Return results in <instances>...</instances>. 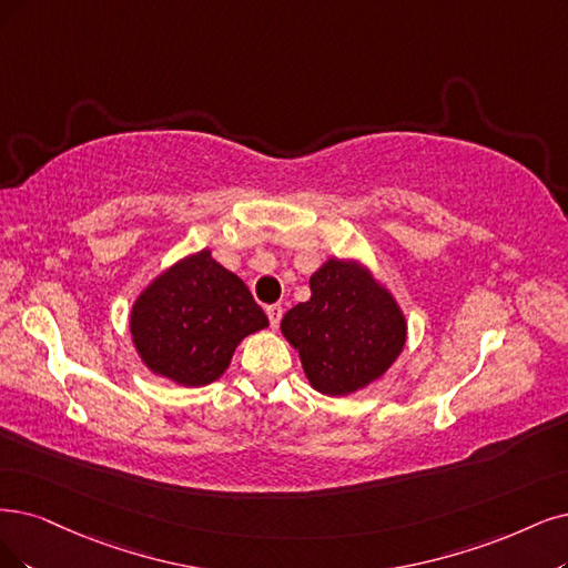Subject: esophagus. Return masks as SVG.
Returning <instances> with one entry per match:
<instances>
[{
    "label": "esophagus",
    "instance_id": "obj_1",
    "mask_svg": "<svg viewBox=\"0 0 568 568\" xmlns=\"http://www.w3.org/2000/svg\"><path fill=\"white\" fill-rule=\"evenodd\" d=\"M266 316H268V323H271V327L276 329V327H278V323H281V318H283V306H278V304L266 306Z\"/></svg>",
    "mask_w": 568,
    "mask_h": 568
}]
</instances>
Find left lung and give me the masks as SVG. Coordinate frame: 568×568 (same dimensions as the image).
Segmentation results:
<instances>
[{
    "label": "left lung",
    "instance_id": "1",
    "mask_svg": "<svg viewBox=\"0 0 568 568\" xmlns=\"http://www.w3.org/2000/svg\"><path fill=\"white\" fill-rule=\"evenodd\" d=\"M311 300L292 306L281 332L300 353L308 384L344 397L379 382L407 344L395 295L355 257H329L308 278Z\"/></svg>",
    "mask_w": 568,
    "mask_h": 568
}]
</instances>
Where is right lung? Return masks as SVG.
<instances>
[{
    "mask_svg": "<svg viewBox=\"0 0 568 568\" xmlns=\"http://www.w3.org/2000/svg\"><path fill=\"white\" fill-rule=\"evenodd\" d=\"M266 327L268 318L247 285L207 247L156 273L129 316L142 365L184 388L217 382L236 346Z\"/></svg>",
    "mask_w": 568,
    "mask_h": 568,
    "instance_id": "1",
    "label": "right lung"
}]
</instances>
